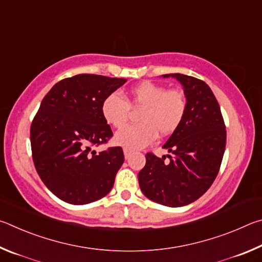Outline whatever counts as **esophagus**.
<instances>
[{"label": "esophagus", "instance_id": "obj_1", "mask_svg": "<svg viewBox=\"0 0 262 262\" xmlns=\"http://www.w3.org/2000/svg\"><path fill=\"white\" fill-rule=\"evenodd\" d=\"M124 157H125L126 160L130 158L131 157V150L127 149V148H124Z\"/></svg>", "mask_w": 262, "mask_h": 262}]
</instances>
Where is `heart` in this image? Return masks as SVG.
<instances>
[{
  "label": "heart",
  "instance_id": "b5f03b06",
  "mask_svg": "<svg viewBox=\"0 0 262 262\" xmlns=\"http://www.w3.org/2000/svg\"><path fill=\"white\" fill-rule=\"evenodd\" d=\"M130 109H141L137 117L139 124L117 132L115 143L135 150L152 144L158 134L163 137L172 135L184 121L187 99L181 90H167L166 86L146 80L132 87L126 99L113 92L101 104L104 121L116 128L126 125Z\"/></svg>",
  "mask_w": 262,
  "mask_h": 262
}]
</instances>
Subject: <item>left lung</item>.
<instances>
[{
    "instance_id": "left-lung-1",
    "label": "left lung",
    "mask_w": 262,
    "mask_h": 262,
    "mask_svg": "<svg viewBox=\"0 0 262 262\" xmlns=\"http://www.w3.org/2000/svg\"><path fill=\"white\" fill-rule=\"evenodd\" d=\"M184 87L187 112L181 126L163 148L170 162L153 153L138 175L139 186L148 199L169 207H182L199 199L216 178L226 149V124L212 90L198 78L170 73Z\"/></svg>"
}]
</instances>
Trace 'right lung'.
I'll return each instance as SVG.
<instances>
[{"mask_svg": "<svg viewBox=\"0 0 262 262\" xmlns=\"http://www.w3.org/2000/svg\"><path fill=\"white\" fill-rule=\"evenodd\" d=\"M126 79L81 73L55 84L31 124V148L41 181L72 205L103 198L124 162L122 147L93 149L113 137L101 113L105 96Z\"/></svg>", "mask_w": 262, "mask_h": 262, "instance_id": "right-lung-1", "label": "right lung"}]
</instances>
